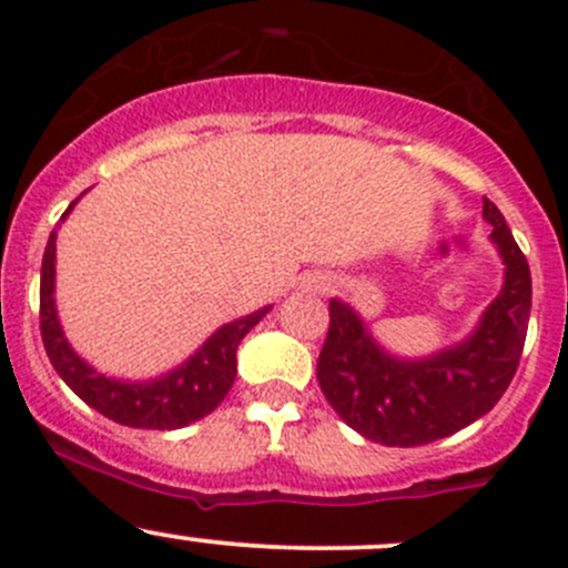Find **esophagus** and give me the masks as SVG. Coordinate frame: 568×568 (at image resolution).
I'll use <instances>...</instances> for the list:
<instances>
[{"label": "esophagus", "instance_id": "34e87169", "mask_svg": "<svg viewBox=\"0 0 568 568\" xmlns=\"http://www.w3.org/2000/svg\"><path fill=\"white\" fill-rule=\"evenodd\" d=\"M326 285H329L326 283V277H313V288L316 291H326Z\"/></svg>", "mask_w": 568, "mask_h": 568}]
</instances>
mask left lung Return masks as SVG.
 <instances>
[{"label":"left lung","instance_id":"8db88e82","mask_svg":"<svg viewBox=\"0 0 568 568\" xmlns=\"http://www.w3.org/2000/svg\"><path fill=\"white\" fill-rule=\"evenodd\" d=\"M484 220L503 266V288L467 337L428 357L387 352L352 305L329 300L318 385L332 409L365 439L415 448L484 417L508 390L530 318V266L506 220L484 200Z\"/></svg>","mask_w":568,"mask_h":568}]
</instances>
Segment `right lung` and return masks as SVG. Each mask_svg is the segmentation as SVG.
<instances>
[{
  "label": "right lung",
  "mask_w": 568,
  "mask_h": 568,
  "mask_svg": "<svg viewBox=\"0 0 568 568\" xmlns=\"http://www.w3.org/2000/svg\"><path fill=\"white\" fill-rule=\"evenodd\" d=\"M79 197L62 214L65 220ZM54 274H57V231H51L49 244L40 266V335H43L45 354L60 374V379L71 387L79 398L95 412L129 428H159L173 432L189 423L200 420L222 404L236 379V348L244 335L257 324L272 305L250 313L236 321L222 324L192 357L183 359L173 371L153 379H114L99 374L90 363H84L62 332L54 302Z\"/></svg>",
  "instance_id": "1"
}]
</instances>
